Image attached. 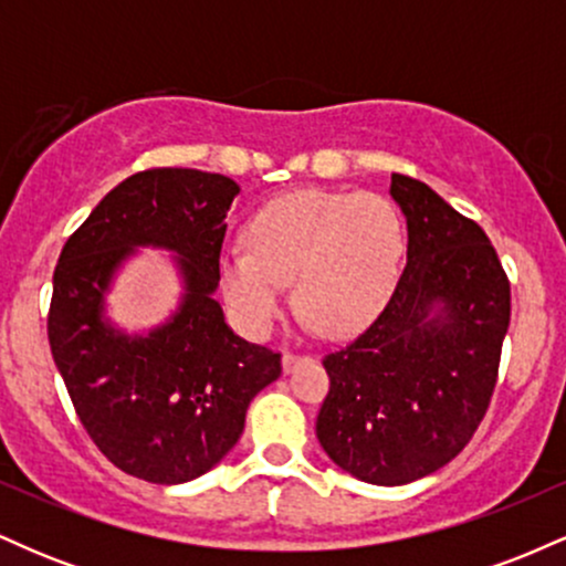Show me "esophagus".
<instances>
[{"mask_svg": "<svg viewBox=\"0 0 566 566\" xmlns=\"http://www.w3.org/2000/svg\"><path fill=\"white\" fill-rule=\"evenodd\" d=\"M308 359H311L308 354H297V350H284V356H282L284 373H292V369H295L297 365H303V361H308Z\"/></svg>", "mask_w": 566, "mask_h": 566, "instance_id": "esophagus-1", "label": "esophagus"}]
</instances>
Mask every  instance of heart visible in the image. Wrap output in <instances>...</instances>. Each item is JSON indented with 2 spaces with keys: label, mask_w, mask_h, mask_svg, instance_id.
<instances>
[{
  "label": "heart",
  "mask_w": 566,
  "mask_h": 566,
  "mask_svg": "<svg viewBox=\"0 0 566 566\" xmlns=\"http://www.w3.org/2000/svg\"><path fill=\"white\" fill-rule=\"evenodd\" d=\"M407 229L380 193L303 188L263 205L247 244L218 255V282L231 314L250 333H269L295 284L297 308L327 337L369 327L401 276Z\"/></svg>",
  "instance_id": "b5f03b06"
}]
</instances>
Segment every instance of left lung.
Segmentation results:
<instances>
[{"instance_id":"obj_1","label":"left lung","mask_w":566,"mask_h":566,"mask_svg":"<svg viewBox=\"0 0 566 566\" xmlns=\"http://www.w3.org/2000/svg\"><path fill=\"white\" fill-rule=\"evenodd\" d=\"M407 265L359 337L324 356L316 439L361 482L409 484L469 444L490 407L511 322V284L482 226L433 188L391 175Z\"/></svg>"}]
</instances>
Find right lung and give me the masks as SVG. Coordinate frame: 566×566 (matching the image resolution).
Returning <instances> with one entry per match:
<instances>
[{"label":"right lung","mask_w":566,"mask_h":566,"mask_svg":"<svg viewBox=\"0 0 566 566\" xmlns=\"http://www.w3.org/2000/svg\"><path fill=\"white\" fill-rule=\"evenodd\" d=\"M239 186L218 172L154 167L129 175L69 237L53 274L50 350L84 431L129 476L184 484L223 460L282 354L247 343L212 297L226 216ZM135 245L179 255L185 301L148 336L102 316L115 269Z\"/></svg>","instance_id":"right-lung-1"}]
</instances>
